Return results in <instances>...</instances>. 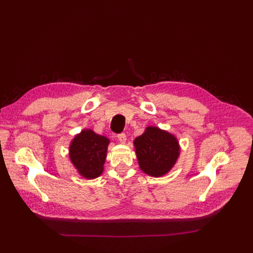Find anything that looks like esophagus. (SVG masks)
<instances>
[{"instance_id": "obj_1", "label": "esophagus", "mask_w": 253, "mask_h": 253, "mask_svg": "<svg viewBox=\"0 0 253 253\" xmlns=\"http://www.w3.org/2000/svg\"><path fill=\"white\" fill-rule=\"evenodd\" d=\"M117 138H118V141L120 143H126V134H119L117 136Z\"/></svg>"}]
</instances>
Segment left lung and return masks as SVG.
<instances>
[{
	"instance_id": "obj_1",
	"label": "left lung",
	"mask_w": 253,
	"mask_h": 253,
	"mask_svg": "<svg viewBox=\"0 0 253 253\" xmlns=\"http://www.w3.org/2000/svg\"><path fill=\"white\" fill-rule=\"evenodd\" d=\"M140 170L152 177H162L171 171L180 154L176 137L157 126L145 127L134 140Z\"/></svg>"
}]
</instances>
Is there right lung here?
I'll return each mask as SVG.
<instances>
[{"mask_svg":"<svg viewBox=\"0 0 253 253\" xmlns=\"http://www.w3.org/2000/svg\"><path fill=\"white\" fill-rule=\"evenodd\" d=\"M109 144L108 137L98 135L89 128L82 129L74 137L68 155L82 177L94 179L102 174Z\"/></svg>","mask_w":253,"mask_h":253,"instance_id":"add662e5","label":"right lung"}]
</instances>
